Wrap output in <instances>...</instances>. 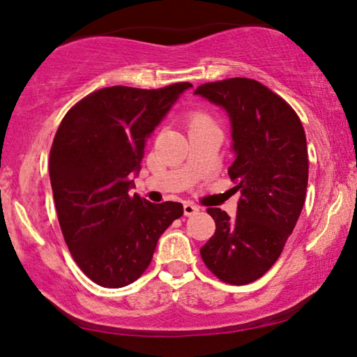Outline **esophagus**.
<instances>
[{
  "instance_id": "obj_1",
  "label": "esophagus",
  "mask_w": 357,
  "mask_h": 357,
  "mask_svg": "<svg viewBox=\"0 0 357 357\" xmlns=\"http://www.w3.org/2000/svg\"><path fill=\"white\" fill-rule=\"evenodd\" d=\"M199 211L198 206H195L192 203H185L183 204V214L185 216H193V214H197Z\"/></svg>"
}]
</instances>
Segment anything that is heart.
<instances>
[{
  "mask_svg": "<svg viewBox=\"0 0 357 357\" xmlns=\"http://www.w3.org/2000/svg\"><path fill=\"white\" fill-rule=\"evenodd\" d=\"M187 123H188V128H195V126L213 123V120H211V116H209L208 114H204L203 110H193V112H190Z\"/></svg>",
  "mask_w": 357,
  "mask_h": 357,
  "instance_id": "b5f03b06",
  "label": "heart"
}]
</instances>
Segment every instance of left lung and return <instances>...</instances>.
I'll return each instance as SVG.
<instances>
[{"instance_id":"obj_1","label":"left lung","mask_w":357,"mask_h":357,"mask_svg":"<svg viewBox=\"0 0 357 357\" xmlns=\"http://www.w3.org/2000/svg\"><path fill=\"white\" fill-rule=\"evenodd\" d=\"M195 94L226 109L236 159L229 177L241 192L237 216L208 208L216 232L199 248L208 270L227 284H248L280 258L305 202L307 139L287 102L248 77L206 82Z\"/></svg>"}]
</instances>
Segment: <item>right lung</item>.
<instances>
[{"instance_id": "add662e5", "label": "right lung", "mask_w": 357, "mask_h": 357, "mask_svg": "<svg viewBox=\"0 0 357 357\" xmlns=\"http://www.w3.org/2000/svg\"><path fill=\"white\" fill-rule=\"evenodd\" d=\"M190 82L112 86L73 105L50 149V182L63 237L84 275L104 287L138 280L162 232L183 214L180 203L130 195L146 138Z\"/></svg>"}]
</instances>
